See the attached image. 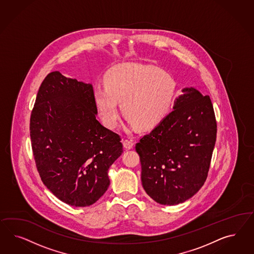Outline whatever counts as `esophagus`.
<instances>
[{
	"instance_id": "1",
	"label": "esophagus",
	"mask_w": 254,
	"mask_h": 254,
	"mask_svg": "<svg viewBox=\"0 0 254 254\" xmlns=\"http://www.w3.org/2000/svg\"><path fill=\"white\" fill-rule=\"evenodd\" d=\"M123 145L126 149H131L134 146V141L132 139L125 138V139H123Z\"/></svg>"
}]
</instances>
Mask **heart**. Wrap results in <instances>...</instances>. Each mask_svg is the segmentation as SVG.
Listing matches in <instances>:
<instances>
[{"mask_svg":"<svg viewBox=\"0 0 254 254\" xmlns=\"http://www.w3.org/2000/svg\"><path fill=\"white\" fill-rule=\"evenodd\" d=\"M105 85H96L93 96L101 119L115 127L118 101L131 126L142 130L156 127L168 115L176 94V82L168 72L152 66L125 64L106 72Z\"/></svg>","mask_w":254,"mask_h":254,"instance_id":"obj_1","label":"heart"}]
</instances>
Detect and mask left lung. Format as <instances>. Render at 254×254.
<instances>
[{
    "instance_id": "8db88e82",
    "label": "left lung",
    "mask_w": 254,
    "mask_h": 254,
    "mask_svg": "<svg viewBox=\"0 0 254 254\" xmlns=\"http://www.w3.org/2000/svg\"><path fill=\"white\" fill-rule=\"evenodd\" d=\"M173 111L136 143L143 189L162 205H176L199 191L208 177L217 134L209 96L185 88Z\"/></svg>"
}]
</instances>
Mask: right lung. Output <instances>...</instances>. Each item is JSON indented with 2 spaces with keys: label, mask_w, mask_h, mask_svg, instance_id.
<instances>
[{
  "label": "right lung",
  "mask_w": 254,
  "mask_h": 254,
  "mask_svg": "<svg viewBox=\"0 0 254 254\" xmlns=\"http://www.w3.org/2000/svg\"><path fill=\"white\" fill-rule=\"evenodd\" d=\"M91 84L46 75L31 111V148L44 185L62 202L87 207L110 185L108 169L123 153L121 138L97 120Z\"/></svg>",
  "instance_id": "right-lung-1"
}]
</instances>
